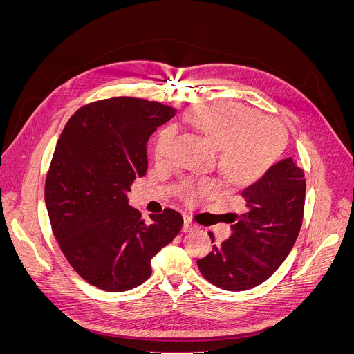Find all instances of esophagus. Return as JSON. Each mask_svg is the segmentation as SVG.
Returning <instances> with one entry per match:
<instances>
[{
    "label": "esophagus",
    "instance_id": "obj_1",
    "mask_svg": "<svg viewBox=\"0 0 354 354\" xmlns=\"http://www.w3.org/2000/svg\"><path fill=\"white\" fill-rule=\"evenodd\" d=\"M198 226L196 224L194 223V220H192L190 217H187V216H185V224H183V232H190V230H194V229H196Z\"/></svg>",
    "mask_w": 354,
    "mask_h": 354
}]
</instances>
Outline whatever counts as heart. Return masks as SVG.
<instances>
[{
	"label": "heart",
	"mask_w": 354,
	"mask_h": 354,
	"mask_svg": "<svg viewBox=\"0 0 354 354\" xmlns=\"http://www.w3.org/2000/svg\"><path fill=\"white\" fill-rule=\"evenodd\" d=\"M198 133L220 149V167L232 181H250L269 168L279 153L283 134L281 127L248 106L217 102L196 106L186 115ZM174 142V130L165 128L156 137L153 155L164 159ZM216 190L211 183L189 186L185 195L196 201Z\"/></svg>",
	"instance_id": "b5f03b06"
}]
</instances>
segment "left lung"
<instances>
[{"instance_id":"8db88e82","label":"left lung","mask_w":354,"mask_h":354,"mask_svg":"<svg viewBox=\"0 0 354 354\" xmlns=\"http://www.w3.org/2000/svg\"><path fill=\"white\" fill-rule=\"evenodd\" d=\"M241 195L245 209L230 214L229 239L198 260L202 276L226 291L263 283L285 261L303 223L304 173L292 158H281Z\"/></svg>"}]
</instances>
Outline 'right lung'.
Here are the masks:
<instances>
[{
	"instance_id": "obj_1",
	"label": "right lung",
	"mask_w": 354,
	"mask_h": 354,
	"mask_svg": "<svg viewBox=\"0 0 354 354\" xmlns=\"http://www.w3.org/2000/svg\"><path fill=\"white\" fill-rule=\"evenodd\" d=\"M174 115L156 102L100 100L75 112L59 137L46 180L51 229L73 270L103 291L147 281L151 260L183 226L169 208L146 223L127 196L147 171L149 137Z\"/></svg>"
}]
</instances>
